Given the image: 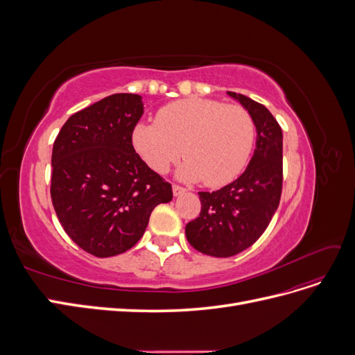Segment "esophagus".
Instances as JSON below:
<instances>
[{
	"label": "esophagus",
	"instance_id": "esophagus-1",
	"mask_svg": "<svg viewBox=\"0 0 355 355\" xmlns=\"http://www.w3.org/2000/svg\"><path fill=\"white\" fill-rule=\"evenodd\" d=\"M171 189H173V196H175V197H179V196L185 194V192H187L185 188H182V187H179V185H173V188H171Z\"/></svg>",
	"mask_w": 355,
	"mask_h": 355
}]
</instances>
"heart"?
Segmentation results:
<instances>
[{
  "label": "heart",
  "instance_id": "b5f03b06",
  "mask_svg": "<svg viewBox=\"0 0 355 355\" xmlns=\"http://www.w3.org/2000/svg\"><path fill=\"white\" fill-rule=\"evenodd\" d=\"M256 124L240 105L188 98L163 106L155 123H137L132 145L157 173L180 158L187 161L178 176L211 188L230 184L247 166L254 146ZM182 148H180V146Z\"/></svg>",
  "mask_w": 355,
  "mask_h": 355
}]
</instances>
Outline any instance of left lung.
Segmentation results:
<instances>
[{"instance_id": "8db88e82", "label": "left lung", "mask_w": 355, "mask_h": 355, "mask_svg": "<svg viewBox=\"0 0 355 355\" xmlns=\"http://www.w3.org/2000/svg\"><path fill=\"white\" fill-rule=\"evenodd\" d=\"M250 112L256 148L244 173L213 192H198L200 216L185 227L187 240L198 252L230 257L250 247L266 230L280 204L283 185V132L263 105L227 92Z\"/></svg>"}]
</instances>
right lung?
I'll return each instance as SVG.
<instances>
[{
    "instance_id": "obj_1",
    "label": "right lung",
    "mask_w": 355,
    "mask_h": 355,
    "mask_svg": "<svg viewBox=\"0 0 355 355\" xmlns=\"http://www.w3.org/2000/svg\"><path fill=\"white\" fill-rule=\"evenodd\" d=\"M142 115V96L111 94L71 115L53 145V207L71 240L96 257L132 249L153 210L173 198L132 145Z\"/></svg>"
}]
</instances>
